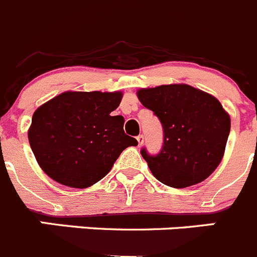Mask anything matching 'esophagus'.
Instances as JSON below:
<instances>
[{"instance_id": "esophagus-1", "label": "esophagus", "mask_w": 257, "mask_h": 257, "mask_svg": "<svg viewBox=\"0 0 257 257\" xmlns=\"http://www.w3.org/2000/svg\"><path fill=\"white\" fill-rule=\"evenodd\" d=\"M136 139H138L139 145H143V144H144V136H143V135H139Z\"/></svg>"}]
</instances>
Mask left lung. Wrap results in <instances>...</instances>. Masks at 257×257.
Masks as SVG:
<instances>
[{"instance_id": "left-lung-1", "label": "left lung", "mask_w": 257, "mask_h": 257, "mask_svg": "<svg viewBox=\"0 0 257 257\" xmlns=\"http://www.w3.org/2000/svg\"><path fill=\"white\" fill-rule=\"evenodd\" d=\"M141 104L163 126V147L157 155L141 149L153 176L169 187L202 182L224 155L229 114L215 96L186 84L140 89Z\"/></svg>"}]
</instances>
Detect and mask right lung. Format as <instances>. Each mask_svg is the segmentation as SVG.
<instances>
[{
    "mask_svg": "<svg viewBox=\"0 0 257 257\" xmlns=\"http://www.w3.org/2000/svg\"><path fill=\"white\" fill-rule=\"evenodd\" d=\"M121 91H65L33 114L29 144L44 173L61 185L85 188L107 176L122 152L138 140L110 116Z\"/></svg>",
    "mask_w": 257,
    "mask_h": 257,
    "instance_id": "add662e5",
    "label": "right lung"
}]
</instances>
